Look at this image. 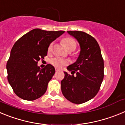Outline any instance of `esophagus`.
Returning a JSON list of instances; mask_svg holds the SVG:
<instances>
[{"label":"esophagus","instance_id":"esophagus-1","mask_svg":"<svg viewBox=\"0 0 125 125\" xmlns=\"http://www.w3.org/2000/svg\"><path fill=\"white\" fill-rule=\"evenodd\" d=\"M60 71V69H57V68H56V71L57 72V71Z\"/></svg>","mask_w":125,"mask_h":125}]
</instances>
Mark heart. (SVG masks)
<instances>
[{"label":"heart","mask_w":125,"mask_h":125,"mask_svg":"<svg viewBox=\"0 0 125 125\" xmlns=\"http://www.w3.org/2000/svg\"><path fill=\"white\" fill-rule=\"evenodd\" d=\"M62 42L64 45L66 47V49L68 51L71 52L73 51L75 49L76 47V42L75 40L73 38L70 37H66L63 38L62 39ZM52 47H53V44L51 43L50 44L48 47V52H51L52 50ZM51 63L55 66L56 68H60L63 67V66H66L68 64V61L65 59H62V58H59V57H54L51 60Z\"/></svg>","instance_id":"1"}]
</instances>
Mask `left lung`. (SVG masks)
I'll use <instances>...</instances> for the list:
<instances>
[{
	"label": "left lung",
	"mask_w": 125,
	"mask_h": 125,
	"mask_svg": "<svg viewBox=\"0 0 125 125\" xmlns=\"http://www.w3.org/2000/svg\"><path fill=\"white\" fill-rule=\"evenodd\" d=\"M68 33L78 41L81 50L76 61L67 68L72 75L64 72L61 91L69 101L81 104L91 100L100 90L104 78V61L99 44L93 37L82 31Z\"/></svg>",
	"instance_id": "left-lung-1"
}]
</instances>
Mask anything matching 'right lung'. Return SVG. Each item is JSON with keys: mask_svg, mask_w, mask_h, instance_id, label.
<instances>
[{"mask_svg": "<svg viewBox=\"0 0 125 125\" xmlns=\"http://www.w3.org/2000/svg\"><path fill=\"white\" fill-rule=\"evenodd\" d=\"M64 32L34 29L14 44L6 68L9 83L19 98L33 101L46 93L54 67L48 64L41 69L37 62L47 56L51 43Z\"/></svg>", "mask_w": 125, "mask_h": 125, "instance_id": "right-lung-1", "label": "right lung"}]
</instances>
